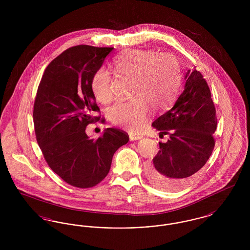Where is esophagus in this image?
I'll use <instances>...</instances> for the list:
<instances>
[{
	"instance_id": "1",
	"label": "esophagus",
	"mask_w": 250,
	"mask_h": 250,
	"mask_svg": "<svg viewBox=\"0 0 250 250\" xmlns=\"http://www.w3.org/2000/svg\"><path fill=\"white\" fill-rule=\"evenodd\" d=\"M141 139H143V137L140 136V135H130L131 141H138V140H141Z\"/></svg>"
}]
</instances>
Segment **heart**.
Segmentation results:
<instances>
[{
  "instance_id": "b5f03b06",
  "label": "heart",
  "mask_w": 250,
  "mask_h": 250,
  "mask_svg": "<svg viewBox=\"0 0 250 250\" xmlns=\"http://www.w3.org/2000/svg\"><path fill=\"white\" fill-rule=\"evenodd\" d=\"M115 70L132 79L128 101H118L109 107V120L130 130L142 129L149 115V107L162 109L174 94L178 79V63L167 53L159 54L152 49H129L116 57ZM111 79L103 68L95 72L91 88L95 98L106 104L111 101Z\"/></svg>"
}]
</instances>
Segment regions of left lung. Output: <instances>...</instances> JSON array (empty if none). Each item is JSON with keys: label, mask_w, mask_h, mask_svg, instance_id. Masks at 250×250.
Wrapping results in <instances>:
<instances>
[{"label": "left lung", "mask_w": 250, "mask_h": 250, "mask_svg": "<svg viewBox=\"0 0 250 250\" xmlns=\"http://www.w3.org/2000/svg\"><path fill=\"white\" fill-rule=\"evenodd\" d=\"M215 107L207 83L201 72L188 70L175 103L152 124L167 143L146 173L156 188L176 190L186 186L205 165L214 147Z\"/></svg>", "instance_id": "left-lung-1"}]
</instances>
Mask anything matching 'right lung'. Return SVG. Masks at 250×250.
<instances>
[{
  "mask_svg": "<svg viewBox=\"0 0 250 250\" xmlns=\"http://www.w3.org/2000/svg\"><path fill=\"white\" fill-rule=\"evenodd\" d=\"M112 49L80 45L64 50L47 66L37 89V143L49 167L76 188L99 184L109 171L114 153L129 141L128 135L117 128L105 129L95 141L85 132L97 118L93 112L99 110L92 77Z\"/></svg>",
  "mask_w": 250,
  "mask_h": 250,
  "instance_id": "right-lung-1",
  "label": "right lung"
}]
</instances>
